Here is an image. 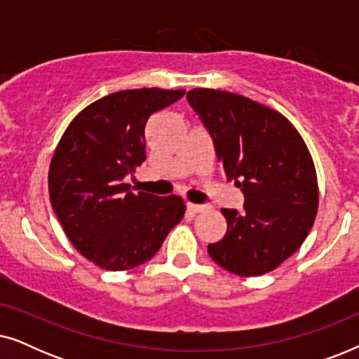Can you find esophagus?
I'll list each match as a JSON object with an SVG mask.
<instances>
[{
  "mask_svg": "<svg viewBox=\"0 0 359 359\" xmlns=\"http://www.w3.org/2000/svg\"><path fill=\"white\" fill-rule=\"evenodd\" d=\"M186 208H188L189 212L193 214H198V212H203V210L209 209V205H203V204H193V203H188L186 204Z\"/></svg>",
  "mask_w": 359,
  "mask_h": 359,
  "instance_id": "esophagus-1",
  "label": "esophagus"
}]
</instances>
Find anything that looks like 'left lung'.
<instances>
[{"instance_id": "obj_1", "label": "left lung", "mask_w": 359, "mask_h": 359, "mask_svg": "<svg viewBox=\"0 0 359 359\" xmlns=\"http://www.w3.org/2000/svg\"><path fill=\"white\" fill-rule=\"evenodd\" d=\"M188 102L212 137L243 210L222 209L227 232L208 252L238 276L273 271L296 253L318 209L316 166L306 142L278 111L235 93L194 88Z\"/></svg>"}]
</instances>
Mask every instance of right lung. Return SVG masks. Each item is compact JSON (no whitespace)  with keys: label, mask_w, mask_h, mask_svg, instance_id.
<instances>
[{"label":"right lung","mask_w":359,"mask_h":359,"mask_svg":"<svg viewBox=\"0 0 359 359\" xmlns=\"http://www.w3.org/2000/svg\"><path fill=\"white\" fill-rule=\"evenodd\" d=\"M184 90L142 88L107 95L67 127L48 170L52 208L83 257L107 271L149 262L183 219L180 196L132 193L124 183L145 161V126Z\"/></svg>","instance_id":"1"}]
</instances>
